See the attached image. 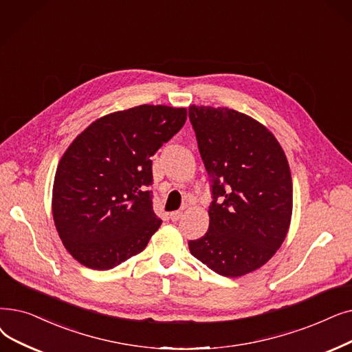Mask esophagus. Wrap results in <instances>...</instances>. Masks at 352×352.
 <instances>
[{
  "instance_id": "obj_1",
  "label": "esophagus",
  "mask_w": 352,
  "mask_h": 352,
  "mask_svg": "<svg viewBox=\"0 0 352 352\" xmlns=\"http://www.w3.org/2000/svg\"><path fill=\"white\" fill-rule=\"evenodd\" d=\"M182 217V211H173L171 214H170V219L173 220V221H177V220H179Z\"/></svg>"
}]
</instances>
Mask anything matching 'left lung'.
<instances>
[{
  "instance_id": "obj_1",
  "label": "left lung",
  "mask_w": 352,
  "mask_h": 352,
  "mask_svg": "<svg viewBox=\"0 0 352 352\" xmlns=\"http://www.w3.org/2000/svg\"><path fill=\"white\" fill-rule=\"evenodd\" d=\"M188 115L212 192L208 230L188 248L211 270L239 278L269 262L287 234V158L274 135L241 112L191 104Z\"/></svg>"
}]
</instances>
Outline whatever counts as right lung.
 <instances>
[{
	"label": "right lung",
	"mask_w": 352,
	"mask_h": 352,
	"mask_svg": "<svg viewBox=\"0 0 352 352\" xmlns=\"http://www.w3.org/2000/svg\"><path fill=\"white\" fill-rule=\"evenodd\" d=\"M186 108L141 104L96 119L69 145L52 211L66 250L108 270L141 253L162 220L152 210L151 157L184 126Z\"/></svg>",
	"instance_id": "add662e5"
}]
</instances>
